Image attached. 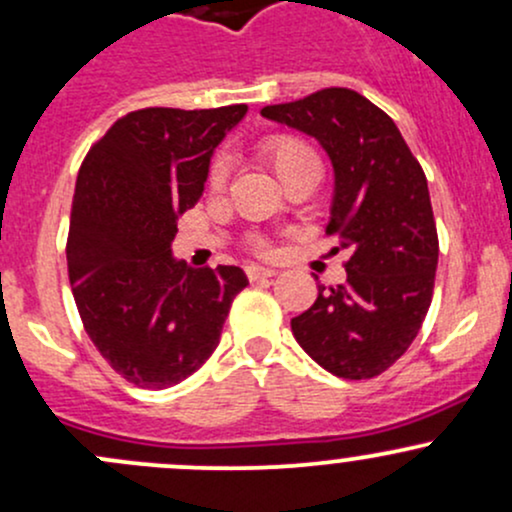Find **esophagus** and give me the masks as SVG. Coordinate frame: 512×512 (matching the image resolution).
I'll list each match as a JSON object with an SVG mask.
<instances>
[{"label": "esophagus", "instance_id": "obj_1", "mask_svg": "<svg viewBox=\"0 0 512 512\" xmlns=\"http://www.w3.org/2000/svg\"><path fill=\"white\" fill-rule=\"evenodd\" d=\"M245 274H247V279H250V282H260V279L274 277L277 272H274V269H269V267H247Z\"/></svg>", "mask_w": 512, "mask_h": 512}]
</instances>
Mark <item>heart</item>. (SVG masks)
Returning <instances> with one entry per match:
<instances>
[{
    "mask_svg": "<svg viewBox=\"0 0 512 512\" xmlns=\"http://www.w3.org/2000/svg\"><path fill=\"white\" fill-rule=\"evenodd\" d=\"M260 153L284 184H291L294 179L308 177V174H320V157L316 153V148H313L306 138L294 136V133H272V136L262 140ZM206 182H209L213 192L226 187L228 182L226 155L213 157ZM250 250L257 252V255H269V252H272V245H269L265 238H252Z\"/></svg>",
    "mask_w": 512,
    "mask_h": 512,
    "instance_id": "heart-1",
    "label": "heart"
}]
</instances>
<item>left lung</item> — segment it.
I'll return each instance as SVG.
<instances>
[{"label":"left lung","mask_w":512,"mask_h":512,"mask_svg":"<svg viewBox=\"0 0 512 512\" xmlns=\"http://www.w3.org/2000/svg\"><path fill=\"white\" fill-rule=\"evenodd\" d=\"M318 140L335 167L325 233L347 250V279L318 284L291 333L340 379H372L411 347L432 301L437 243L428 179L389 114L345 87L262 109Z\"/></svg>","instance_id":"left-lung-1"}]
</instances>
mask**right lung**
Here are the masks:
<instances>
[{"instance_id": "right-lung-1", "label": "right lung", "mask_w": 512, "mask_h": 512, "mask_svg": "<svg viewBox=\"0 0 512 512\" xmlns=\"http://www.w3.org/2000/svg\"><path fill=\"white\" fill-rule=\"evenodd\" d=\"M245 104L150 106L121 116L77 174L67 277L89 340L140 389H170L216 350L243 269L172 257L177 221L204 192L209 162Z\"/></svg>"}]
</instances>
